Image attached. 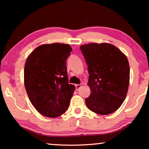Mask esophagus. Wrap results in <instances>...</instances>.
<instances>
[{"label": "esophagus", "instance_id": "1", "mask_svg": "<svg viewBox=\"0 0 149 149\" xmlns=\"http://www.w3.org/2000/svg\"><path fill=\"white\" fill-rule=\"evenodd\" d=\"M75 87H76V89L77 91L78 90H79V89L81 88V85H80V84H77V85H75Z\"/></svg>", "mask_w": 149, "mask_h": 149}]
</instances>
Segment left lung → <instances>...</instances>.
<instances>
[{
	"label": "left lung",
	"mask_w": 149,
	"mask_h": 149,
	"mask_svg": "<svg viewBox=\"0 0 149 149\" xmlns=\"http://www.w3.org/2000/svg\"><path fill=\"white\" fill-rule=\"evenodd\" d=\"M89 74L91 94L85 99L89 110L109 115L121 107L130 83V65L121 51L109 43H89L80 47Z\"/></svg>",
	"instance_id": "left-lung-1"
}]
</instances>
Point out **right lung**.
Instances as JSON below:
<instances>
[{
	"label": "right lung",
	"mask_w": 149,
	"mask_h": 149,
	"mask_svg": "<svg viewBox=\"0 0 149 149\" xmlns=\"http://www.w3.org/2000/svg\"><path fill=\"white\" fill-rule=\"evenodd\" d=\"M68 44L42 45L26 60L24 85L38 113L57 117L67 111L75 87L69 84L66 61L72 52Z\"/></svg>",
	"instance_id": "add662e5"
}]
</instances>
